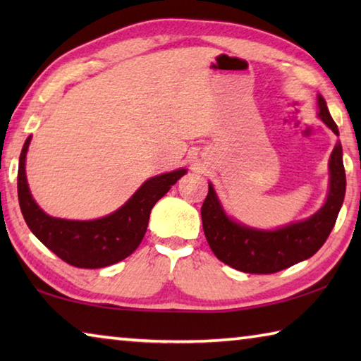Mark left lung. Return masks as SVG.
<instances>
[{"label":"left lung","instance_id":"left-lung-1","mask_svg":"<svg viewBox=\"0 0 361 361\" xmlns=\"http://www.w3.org/2000/svg\"><path fill=\"white\" fill-rule=\"evenodd\" d=\"M319 118L339 135L338 126L319 95ZM345 170L342 146L336 143L329 157V191L322 209L304 221L291 223L276 231H259L235 223L226 215L209 185V194L200 209L207 242L219 261L248 274H274L310 258L326 242L344 202Z\"/></svg>","mask_w":361,"mask_h":361}]
</instances>
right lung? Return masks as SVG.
Wrapping results in <instances>:
<instances>
[{
    "instance_id": "1",
    "label": "right lung",
    "mask_w": 361,
    "mask_h": 361,
    "mask_svg": "<svg viewBox=\"0 0 361 361\" xmlns=\"http://www.w3.org/2000/svg\"><path fill=\"white\" fill-rule=\"evenodd\" d=\"M32 137L27 138L19 159L17 192L22 215L30 231L68 264L99 269L126 259L142 243L149 213L156 202L186 173V169L146 180L138 191L108 216L92 221H71L46 215L32 197L25 175V157Z\"/></svg>"
}]
</instances>
